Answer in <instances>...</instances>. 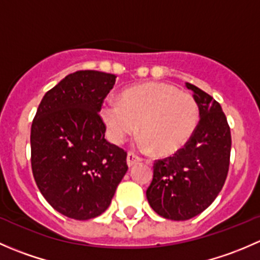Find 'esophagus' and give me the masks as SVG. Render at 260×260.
Returning a JSON list of instances; mask_svg holds the SVG:
<instances>
[{
  "instance_id": "obj_1",
  "label": "esophagus",
  "mask_w": 260,
  "mask_h": 260,
  "mask_svg": "<svg viewBox=\"0 0 260 260\" xmlns=\"http://www.w3.org/2000/svg\"><path fill=\"white\" fill-rule=\"evenodd\" d=\"M141 161V157L137 156L136 153H133V152H128L127 154V165L128 166H133V165L138 164V162Z\"/></svg>"
}]
</instances>
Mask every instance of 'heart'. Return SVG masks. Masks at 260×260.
<instances>
[{"label":"heart","mask_w":260,"mask_h":260,"mask_svg":"<svg viewBox=\"0 0 260 260\" xmlns=\"http://www.w3.org/2000/svg\"><path fill=\"white\" fill-rule=\"evenodd\" d=\"M102 119L109 138L120 143L137 131L140 146L165 156L190 141L200 119L192 94L165 83H147L123 91L118 102L102 107Z\"/></svg>","instance_id":"obj_1"}]
</instances>
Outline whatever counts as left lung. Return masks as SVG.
Listing matches in <instances>:
<instances>
[{
	"label": "left lung",
	"mask_w": 260,
	"mask_h": 260,
	"mask_svg": "<svg viewBox=\"0 0 260 260\" xmlns=\"http://www.w3.org/2000/svg\"><path fill=\"white\" fill-rule=\"evenodd\" d=\"M200 108L195 133L174 156L156 159L146 191L149 205L170 220H188L211 205L224 186L230 164L232 135L220 104L186 83Z\"/></svg>",
	"instance_id": "1"
}]
</instances>
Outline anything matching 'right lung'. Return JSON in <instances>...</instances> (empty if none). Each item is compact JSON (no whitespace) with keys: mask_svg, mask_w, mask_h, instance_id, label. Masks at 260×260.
<instances>
[{"mask_svg":"<svg viewBox=\"0 0 260 260\" xmlns=\"http://www.w3.org/2000/svg\"><path fill=\"white\" fill-rule=\"evenodd\" d=\"M115 75L79 70L44 95L31 125V167L46 201L75 220L108 209L127 172V152L104 138L99 115Z\"/></svg>","mask_w":260,"mask_h":260,"instance_id":"add662e5","label":"right lung"}]
</instances>
